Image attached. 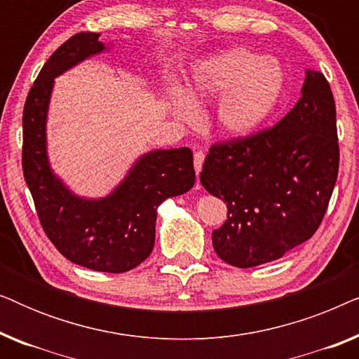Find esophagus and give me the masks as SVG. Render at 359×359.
Instances as JSON below:
<instances>
[{
	"instance_id": "1",
	"label": "esophagus",
	"mask_w": 359,
	"mask_h": 359,
	"mask_svg": "<svg viewBox=\"0 0 359 359\" xmlns=\"http://www.w3.org/2000/svg\"><path fill=\"white\" fill-rule=\"evenodd\" d=\"M203 163H204V154H203V151H196V154H194L196 175L201 173V170H203Z\"/></svg>"
}]
</instances>
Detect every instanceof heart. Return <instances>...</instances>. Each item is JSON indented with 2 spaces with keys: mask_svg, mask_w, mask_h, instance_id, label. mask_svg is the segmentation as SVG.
I'll return each mask as SVG.
<instances>
[{
  "mask_svg": "<svg viewBox=\"0 0 359 359\" xmlns=\"http://www.w3.org/2000/svg\"><path fill=\"white\" fill-rule=\"evenodd\" d=\"M284 91V72L273 58L247 48H230L194 67L189 93L173 90L170 107L175 117L191 124L198 106L222 96L215 109V126L224 137L245 139L262 129L276 109Z\"/></svg>",
  "mask_w": 359,
  "mask_h": 359,
  "instance_id": "b5f03b06",
  "label": "heart"
}]
</instances>
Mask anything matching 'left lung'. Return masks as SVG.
<instances>
[{
    "label": "left lung",
    "instance_id": "8db88e82",
    "mask_svg": "<svg viewBox=\"0 0 359 359\" xmlns=\"http://www.w3.org/2000/svg\"><path fill=\"white\" fill-rule=\"evenodd\" d=\"M337 140L330 85L307 68L301 97L276 126L210 147L199 178L227 203V220L212 232L220 259L253 268L316 233L337 183Z\"/></svg>",
    "mask_w": 359,
    "mask_h": 359
}]
</instances>
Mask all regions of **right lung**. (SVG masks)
<instances>
[{
	"mask_svg": "<svg viewBox=\"0 0 359 359\" xmlns=\"http://www.w3.org/2000/svg\"><path fill=\"white\" fill-rule=\"evenodd\" d=\"M101 34L80 32L46 62L22 112V171L43 232L72 263L104 273H126L149 258L155 245L156 209L194 186L193 151L156 149L140 155L102 198H85L53 171L47 119L55 78L88 58L109 52Z\"/></svg>",
	"mask_w": 359,
	"mask_h": 359,
	"instance_id": "1",
	"label": "right lung"
}]
</instances>
